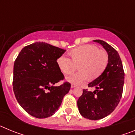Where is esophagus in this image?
Here are the masks:
<instances>
[{"mask_svg":"<svg viewBox=\"0 0 135 135\" xmlns=\"http://www.w3.org/2000/svg\"><path fill=\"white\" fill-rule=\"evenodd\" d=\"M76 86V84H71V88H75V87Z\"/></svg>","mask_w":135,"mask_h":135,"instance_id":"34e87169","label":"esophagus"}]
</instances>
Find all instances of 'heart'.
Wrapping results in <instances>:
<instances>
[{
  "instance_id": "obj_1",
  "label": "heart",
  "mask_w": 135,
  "mask_h": 135,
  "mask_svg": "<svg viewBox=\"0 0 135 135\" xmlns=\"http://www.w3.org/2000/svg\"><path fill=\"white\" fill-rule=\"evenodd\" d=\"M71 58L63 55L57 59V64L61 71L65 74H70L75 71L76 65H79L80 71L67 78V80L74 84L84 83L90 78H97L105 69L108 64V56L97 46L86 45L74 49L71 51Z\"/></svg>"
}]
</instances>
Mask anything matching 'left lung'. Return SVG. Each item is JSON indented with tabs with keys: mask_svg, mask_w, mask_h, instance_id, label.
Masks as SVG:
<instances>
[{
	"mask_svg": "<svg viewBox=\"0 0 135 135\" xmlns=\"http://www.w3.org/2000/svg\"><path fill=\"white\" fill-rule=\"evenodd\" d=\"M100 44L108 55V64L99 77L88 84L93 92L83 89L77 101L80 114L87 119L97 120L113 112L121 99L124 82V72L118 53L111 45L101 40Z\"/></svg>",
	"mask_w": 135,
	"mask_h": 135,
	"instance_id": "obj_1",
	"label": "left lung"
}]
</instances>
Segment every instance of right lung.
<instances>
[{"mask_svg": "<svg viewBox=\"0 0 135 135\" xmlns=\"http://www.w3.org/2000/svg\"><path fill=\"white\" fill-rule=\"evenodd\" d=\"M65 51L36 42L25 46L17 57L13 67L14 94L30 115L37 118L53 115L68 93L71 87L69 82L54 85L64 78L57 61Z\"/></svg>", "mask_w": 135, "mask_h": 135, "instance_id": "1", "label": "right lung"}]
</instances>
